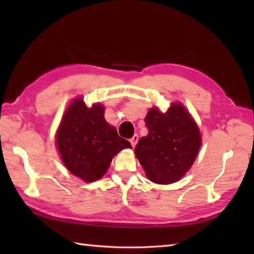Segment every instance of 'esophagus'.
<instances>
[{
	"mask_svg": "<svg viewBox=\"0 0 254 254\" xmlns=\"http://www.w3.org/2000/svg\"><path fill=\"white\" fill-rule=\"evenodd\" d=\"M130 142H131V144H132V146L135 147V145H136L137 142H138V135H137V134H135V135H133V137L130 139Z\"/></svg>",
	"mask_w": 254,
	"mask_h": 254,
	"instance_id": "34e87169",
	"label": "esophagus"
}]
</instances>
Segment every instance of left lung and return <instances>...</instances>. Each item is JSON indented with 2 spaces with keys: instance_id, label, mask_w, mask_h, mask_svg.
<instances>
[{
  "instance_id": "8db88e82",
  "label": "left lung",
  "mask_w": 254,
  "mask_h": 254,
  "mask_svg": "<svg viewBox=\"0 0 254 254\" xmlns=\"http://www.w3.org/2000/svg\"><path fill=\"white\" fill-rule=\"evenodd\" d=\"M148 134L139 139L135 155L147 178L160 185L176 182L190 169L201 146L196 123L180 104L166 113L152 108L145 118Z\"/></svg>"
}]
</instances>
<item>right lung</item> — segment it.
Listing matches in <instances>:
<instances>
[{
	"instance_id": "obj_1",
	"label": "right lung",
	"mask_w": 254,
	"mask_h": 254,
	"mask_svg": "<svg viewBox=\"0 0 254 254\" xmlns=\"http://www.w3.org/2000/svg\"><path fill=\"white\" fill-rule=\"evenodd\" d=\"M58 148L66 168L86 182L106 174L112 157L123 148H131L104 118V108H87L82 98L69 105L57 134Z\"/></svg>"
}]
</instances>
